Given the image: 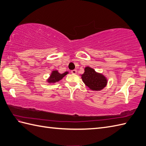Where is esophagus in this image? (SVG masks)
I'll list each match as a JSON object with an SVG mask.
<instances>
[{"mask_svg": "<svg viewBox=\"0 0 146 146\" xmlns=\"http://www.w3.org/2000/svg\"><path fill=\"white\" fill-rule=\"evenodd\" d=\"M71 73L73 74H77V70H75V69L71 70Z\"/></svg>", "mask_w": 146, "mask_h": 146, "instance_id": "esophagus-1", "label": "esophagus"}]
</instances>
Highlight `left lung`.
<instances>
[{
  "instance_id": "8db88e82",
  "label": "left lung",
  "mask_w": 146,
  "mask_h": 146,
  "mask_svg": "<svg viewBox=\"0 0 146 146\" xmlns=\"http://www.w3.org/2000/svg\"><path fill=\"white\" fill-rule=\"evenodd\" d=\"M82 79L84 84L93 90H100L107 84V80L102 74L96 72L95 70L87 67L85 72L82 75Z\"/></svg>"
}]
</instances>
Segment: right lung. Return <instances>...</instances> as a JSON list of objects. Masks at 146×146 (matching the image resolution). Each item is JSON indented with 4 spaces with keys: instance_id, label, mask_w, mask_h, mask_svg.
Here are the masks:
<instances>
[{
    "instance_id": "add662e5",
    "label": "right lung",
    "mask_w": 146,
    "mask_h": 146,
    "mask_svg": "<svg viewBox=\"0 0 146 146\" xmlns=\"http://www.w3.org/2000/svg\"><path fill=\"white\" fill-rule=\"evenodd\" d=\"M67 74H68V72H66L63 74H60L58 72V70L52 71L51 75L50 76V77H49L48 82L49 83H55L56 82H58L60 80H61Z\"/></svg>"
}]
</instances>
